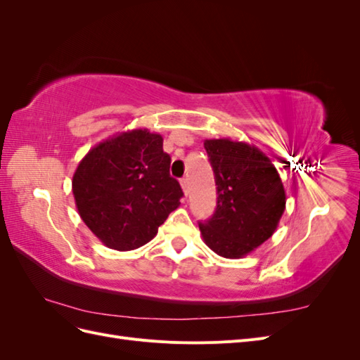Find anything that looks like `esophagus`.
Returning a JSON list of instances; mask_svg holds the SVG:
<instances>
[{
	"instance_id": "obj_1",
	"label": "esophagus",
	"mask_w": 360,
	"mask_h": 360,
	"mask_svg": "<svg viewBox=\"0 0 360 360\" xmlns=\"http://www.w3.org/2000/svg\"><path fill=\"white\" fill-rule=\"evenodd\" d=\"M180 184H181V189H183L184 195H188L189 193V179L188 177H183L180 180Z\"/></svg>"
}]
</instances>
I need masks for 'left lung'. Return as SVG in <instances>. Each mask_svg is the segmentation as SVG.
Returning a JSON list of instances; mask_svg holds the SVG:
<instances>
[{
	"mask_svg": "<svg viewBox=\"0 0 360 360\" xmlns=\"http://www.w3.org/2000/svg\"><path fill=\"white\" fill-rule=\"evenodd\" d=\"M217 205L200 222L204 243L224 258H242L274 236L285 210V189L271 160L255 146L205 139Z\"/></svg>",
	"mask_w": 360,
	"mask_h": 360,
	"instance_id": "1",
	"label": "left lung"
}]
</instances>
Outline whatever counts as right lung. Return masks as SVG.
<instances>
[{"label": "right lung", "mask_w": 360, "mask_h": 360, "mask_svg": "<svg viewBox=\"0 0 360 360\" xmlns=\"http://www.w3.org/2000/svg\"><path fill=\"white\" fill-rule=\"evenodd\" d=\"M169 163L163 138L148 129L118 132L82 158L72 180L75 204L105 246H144L180 205L183 192Z\"/></svg>", "instance_id": "right-lung-1"}]
</instances>
